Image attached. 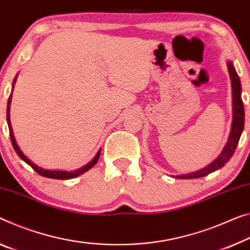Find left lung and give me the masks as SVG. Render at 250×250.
Segmentation results:
<instances>
[{
  "instance_id": "1",
  "label": "left lung",
  "mask_w": 250,
  "mask_h": 250,
  "mask_svg": "<svg viewBox=\"0 0 250 250\" xmlns=\"http://www.w3.org/2000/svg\"><path fill=\"white\" fill-rule=\"evenodd\" d=\"M227 68L229 72V77L231 80V93H232V124L229 133L228 140L226 142L223 151L220 152L211 164L206 166L205 168L198 170V171L187 173V175L176 176L178 179H196L209 175L216 170L223 168L227 162L230 160L233 152H235L236 146L238 145L241 133H243L245 125V110L243 100H241V84L240 79L237 74L235 66L231 61L227 62Z\"/></svg>"
}]
</instances>
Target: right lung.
Masks as SVG:
<instances>
[{
  "mask_svg": "<svg viewBox=\"0 0 250 250\" xmlns=\"http://www.w3.org/2000/svg\"><path fill=\"white\" fill-rule=\"evenodd\" d=\"M17 79H18V74L15 75L13 83H12V91H11V94L9 97V100H7V108H6V121H7V125H9V130H10V138H11V142H12V146H13V148L15 150V152L18 153V156L21 158V159L26 162L27 165L30 166V167H32L35 171H37L39 175H41L43 177H46V178H52V179H62V180H66V179H72V178H75L78 176L82 175V173H84L90 170L91 168L93 167L94 165L97 164L98 160H99V157H100V153H101V149H99V151L97 152L96 156L88 164L83 166V167L79 168L77 170H72V171H65V170H49V169H44L42 167H39L38 165H35L32 160H30L29 158H27L24 153L22 152V150L20 149V146L17 144V140H15L14 138V133H13V129H12V125H11V120H10V105H11V101H12V92H13V89H14V84L15 82H17Z\"/></svg>",
  "mask_w": 250,
  "mask_h": 250,
  "instance_id": "right-lung-1",
  "label": "right lung"
}]
</instances>
